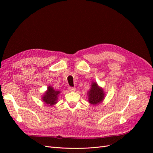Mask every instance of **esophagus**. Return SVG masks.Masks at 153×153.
Returning a JSON list of instances; mask_svg holds the SVG:
<instances>
[{
	"label": "esophagus",
	"mask_w": 153,
	"mask_h": 153,
	"mask_svg": "<svg viewBox=\"0 0 153 153\" xmlns=\"http://www.w3.org/2000/svg\"><path fill=\"white\" fill-rule=\"evenodd\" d=\"M75 87H68V90L69 91H75Z\"/></svg>",
	"instance_id": "obj_1"
}]
</instances>
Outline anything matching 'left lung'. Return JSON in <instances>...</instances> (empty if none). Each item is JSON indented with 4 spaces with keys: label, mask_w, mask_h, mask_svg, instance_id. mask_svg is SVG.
<instances>
[{
    "label": "left lung",
    "mask_w": 153,
    "mask_h": 153,
    "mask_svg": "<svg viewBox=\"0 0 153 153\" xmlns=\"http://www.w3.org/2000/svg\"><path fill=\"white\" fill-rule=\"evenodd\" d=\"M89 101L91 104L96 105L101 103L104 98V92L102 89L98 87L96 82H93L91 89L89 91Z\"/></svg>",
    "instance_id": "left-lung-1"
}]
</instances>
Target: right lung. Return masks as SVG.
Listing matches in <instances>:
<instances>
[{"label":"right lung","mask_w":153,"mask_h":153,"mask_svg":"<svg viewBox=\"0 0 153 153\" xmlns=\"http://www.w3.org/2000/svg\"><path fill=\"white\" fill-rule=\"evenodd\" d=\"M59 93V91H55L53 87L49 86L47 92L43 97V100L47 104L52 106L57 103V96Z\"/></svg>","instance_id":"1"}]
</instances>
